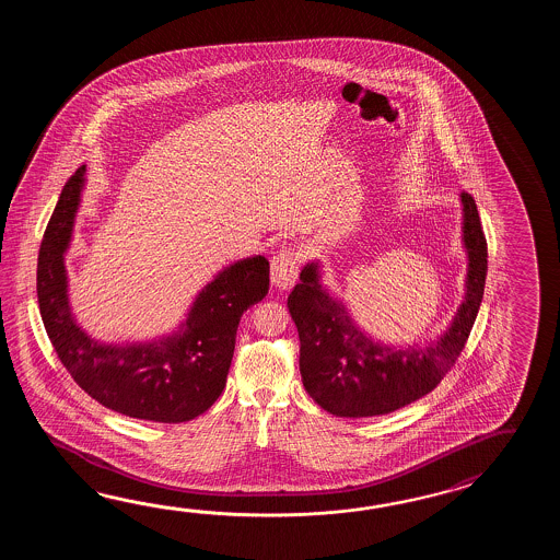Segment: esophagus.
I'll use <instances>...</instances> for the list:
<instances>
[{
	"mask_svg": "<svg viewBox=\"0 0 560 560\" xmlns=\"http://www.w3.org/2000/svg\"><path fill=\"white\" fill-rule=\"evenodd\" d=\"M270 276H272V284L280 290H288L290 285L296 282L298 262L294 252L282 250L276 254L272 266H270Z\"/></svg>",
	"mask_w": 560,
	"mask_h": 560,
	"instance_id": "obj_1",
	"label": "esophagus"
}]
</instances>
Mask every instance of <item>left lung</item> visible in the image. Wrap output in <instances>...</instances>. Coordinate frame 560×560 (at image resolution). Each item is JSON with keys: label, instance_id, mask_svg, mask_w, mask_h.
<instances>
[{"label": "left lung", "instance_id": "left-lung-1", "mask_svg": "<svg viewBox=\"0 0 560 560\" xmlns=\"http://www.w3.org/2000/svg\"><path fill=\"white\" fill-rule=\"evenodd\" d=\"M465 298L448 328L429 346H393L362 330L340 298L322 284L320 260H310L288 296L300 338L306 393L326 412L381 417L434 390L465 348L485 294L487 238L470 194H460Z\"/></svg>", "mask_w": 560, "mask_h": 560}]
</instances>
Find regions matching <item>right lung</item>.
I'll use <instances>...</instances> for the list:
<instances>
[{
	"label": "right lung",
	"instance_id": "add662e5",
	"mask_svg": "<svg viewBox=\"0 0 560 560\" xmlns=\"http://www.w3.org/2000/svg\"><path fill=\"white\" fill-rule=\"evenodd\" d=\"M85 166L61 190L37 256V302L51 345L78 386L124 417L178 424L200 417L226 386L236 330L270 288L264 256L242 258L194 298L172 334L145 342H102L73 316L66 254L82 202Z\"/></svg>",
	"mask_w": 560,
	"mask_h": 560
}]
</instances>
